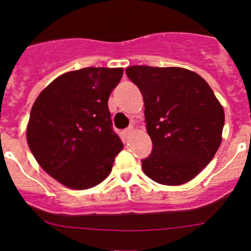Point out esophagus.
Returning a JSON list of instances; mask_svg holds the SVG:
<instances>
[{
  "label": "esophagus",
  "mask_w": 251,
  "mask_h": 251,
  "mask_svg": "<svg viewBox=\"0 0 251 251\" xmlns=\"http://www.w3.org/2000/svg\"><path fill=\"white\" fill-rule=\"evenodd\" d=\"M132 132H133V127L131 126V127H127L126 129H124L123 134H124V136H126V138H127V136L132 134Z\"/></svg>",
  "instance_id": "obj_1"
}]
</instances>
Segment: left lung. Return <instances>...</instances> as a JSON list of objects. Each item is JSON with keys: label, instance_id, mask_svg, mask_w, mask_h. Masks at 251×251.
Returning <instances> with one entry per match:
<instances>
[{"label": "left lung", "instance_id": "obj_1", "mask_svg": "<svg viewBox=\"0 0 251 251\" xmlns=\"http://www.w3.org/2000/svg\"><path fill=\"white\" fill-rule=\"evenodd\" d=\"M126 75L140 89L153 149L142 170L163 185H180L211 162L221 144L223 106L210 85L179 67L131 66Z\"/></svg>", "mask_w": 251, "mask_h": 251}]
</instances>
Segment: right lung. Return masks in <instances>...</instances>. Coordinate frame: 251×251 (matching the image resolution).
Wrapping results in <instances>:
<instances>
[{
	"label": "right lung",
	"mask_w": 251,
	"mask_h": 251,
	"mask_svg": "<svg viewBox=\"0 0 251 251\" xmlns=\"http://www.w3.org/2000/svg\"><path fill=\"white\" fill-rule=\"evenodd\" d=\"M123 73L103 67L65 73L41 91L31 109L30 151L67 188L85 190L103 182L124 147L107 106Z\"/></svg>",
	"instance_id": "add662e5"
}]
</instances>
